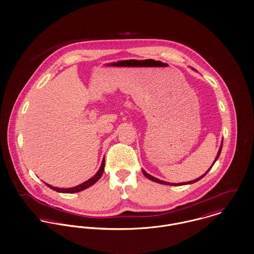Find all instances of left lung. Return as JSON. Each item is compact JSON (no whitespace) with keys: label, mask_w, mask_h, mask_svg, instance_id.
Returning a JSON list of instances; mask_svg holds the SVG:
<instances>
[{"label":"left lung","mask_w":254,"mask_h":254,"mask_svg":"<svg viewBox=\"0 0 254 254\" xmlns=\"http://www.w3.org/2000/svg\"><path fill=\"white\" fill-rule=\"evenodd\" d=\"M222 143H221V145H220V148H219V151H218V153H217V156H216V158H215V160H214V162H213V164H212V166L214 165V163L217 161V159L219 158V156H220V153H221V150H222ZM212 166L209 168V169L204 173V174H202L201 176H199L198 178L197 179H195V180H192V181H188V182H183V183H169V182H166V181H163V180H160V179H158V178H156V177H154V176H152V175H150L149 173H147L144 169H142V172H143V174L148 178V179H150V180H152V181H154V182H157V183H160V184H165V185H170V186H180V185H186V184H192V183H195V182H197L198 180H200L209 170L210 169L212 168Z\"/></svg>","instance_id":"1"}]
</instances>
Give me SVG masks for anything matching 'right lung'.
I'll list each match as a JSON object with an SVG mask.
<instances>
[{
    "label": "right lung",
    "mask_w": 254,
    "mask_h": 254,
    "mask_svg": "<svg viewBox=\"0 0 254 254\" xmlns=\"http://www.w3.org/2000/svg\"><path fill=\"white\" fill-rule=\"evenodd\" d=\"M104 167H105V159H103V160H102V164H101V166H100V169H98L97 173H96L94 176H92L91 178H89L88 180H86L85 182L82 183V184H80V185H78V186H76V187H72V188H65V189H63V188L53 187L52 185H49V184H47V183H45V184H46L49 188H51V189H53V190H55V191H57V192H59V193H67V194L77 193V192L83 191V190H85L86 188H88V187L92 186L95 182H97V181L100 179V177L102 176V174H103Z\"/></svg>",
    "instance_id": "obj_1"
}]
</instances>
